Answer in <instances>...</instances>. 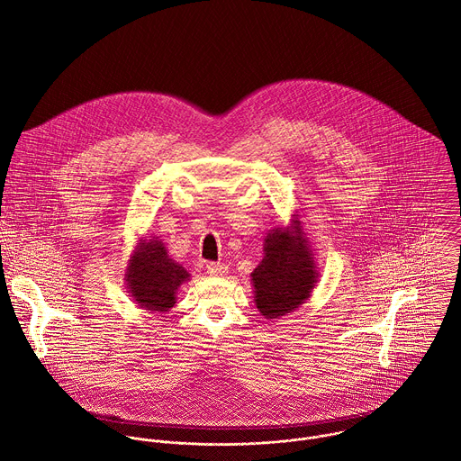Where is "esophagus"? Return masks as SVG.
<instances>
[{
	"instance_id": "obj_1",
	"label": "esophagus",
	"mask_w": 461,
	"mask_h": 461,
	"mask_svg": "<svg viewBox=\"0 0 461 461\" xmlns=\"http://www.w3.org/2000/svg\"><path fill=\"white\" fill-rule=\"evenodd\" d=\"M206 271L212 275V276H224L228 273V267L224 264H206Z\"/></svg>"
}]
</instances>
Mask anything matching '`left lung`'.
Wrapping results in <instances>:
<instances>
[{
	"mask_svg": "<svg viewBox=\"0 0 461 461\" xmlns=\"http://www.w3.org/2000/svg\"><path fill=\"white\" fill-rule=\"evenodd\" d=\"M318 267L302 221L269 230L264 258L251 273L255 305L266 320H280L300 309L318 284Z\"/></svg>",
	"mask_w": 461,
	"mask_h": 461,
	"instance_id": "obj_1",
	"label": "left lung"
}]
</instances>
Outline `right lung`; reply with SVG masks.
Instances as JSON below:
<instances>
[{"label": "right lung", "mask_w": 461, "mask_h": 461, "mask_svg": "<svg viewBox=\"0 0 461 461\" xmlns=\"http://www.w3.org/2000/svg\"><path fill=\"white\" fill-rule=\"evenodd\" d=\"M125 285L140 309L168 312L190 273L168 257L159 237H141L125 267Z\"/></svg>", "instance_id": "obj_1"}]
</instances>
